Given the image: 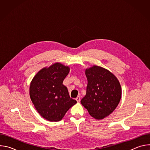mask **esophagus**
<instances>
[{"mask_svg": "<svg viewBox=\"0 0 150 150\" xmlns=\"http://www.w3.org/2000/svg\"><path fill=\"white\" fill-rule=\"evenodd\" d=\"M76 100L77 101V102H80V101H81V98H80V97L79 96H78L76 98Z\"/></svg>", "mask_w": 150, "mask_h": 150, "instance_id": "1", "label": "esophagus"}]
</instances>
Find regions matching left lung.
<instances>
[{
    "mask_svg": "<svg viewBox=\"0 0 150 150\" xmlns=\"http://www.w3.org/2000/svg\"><path fill=\"white\" fill-rule=\"evenodd\" d=\"M88 84L81 100L89 114L97 120L110 115L121 98L122 89L117 78L109 71L94 65L85 71Z\"/></svg>",
    "mask_w": 150,
    "mask_h": 150,
    "instance_id": "1",
    "label": "left lung"
}]
</instances>
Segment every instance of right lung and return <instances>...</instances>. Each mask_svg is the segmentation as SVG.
<instances>
[{"instance_id": "add662e5", "label": "right lung", "mask_w": 150, "mask_h": 150, "mask_svg": "<svg viewBox=\"0 0 150 150\" xmlns=\"http://www.w3.org/2000/svg\"><path fill=\"white\" fill-rule=\"evenodd\" d=\"M70 68L60 63L41 69L30 86V96L38 113L45 119L57 122L77 102L70 98L63 81Z\"/></svg>"}]
</instances>
